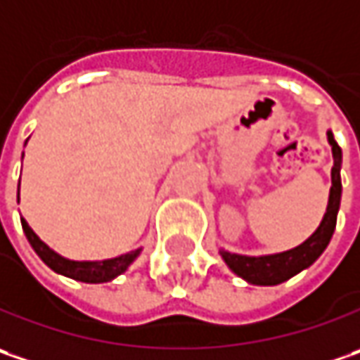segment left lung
<instances>
[{
	"label": "left lung",
	"instance_id": "obj_1",
	"mask_svg": "<svg viewBox=\"0 0 360 360\" xmlns=\"http://www.w3.org/2000/svg\"><path fill=\"white\" fill-rule=\"evenodd\" d=\"M328 143L333 147V187H330V197H328V207L322 217V224L319 229L300 243L298 248L282 252V254H274V256H259V258H250V256H238V254H229L221 252V256L226 259V264L238 274L240 278L248 280L250 284H258V286H276L286 282L288 278L302 272L310 264H314L322 252L326 250V245L330 242L336 227V213L340 205V193H342V185H340V165H342V150L338 147L333 133L328 131Z\"/></svg>",
	"mask_w": 360,
	"mask_h": 360
}]
</instances>
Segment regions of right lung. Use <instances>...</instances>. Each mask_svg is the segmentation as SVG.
<instances>
[{
  "label": "right lung",
  "mask_w": 360,
  "mask_h": 360,
  "mask_svg": "<svg viewBox=\"0 0 360 360\" xmlns=\"http://www.w3.org/2000/svg\"><path fill=\"white\" fill-rule=\"evenodd\" d=\"M22 227H24L27 242L32 243V248L36 250V254H38L39 258L44 259L54 272L64 274V276L74 278V280H80V282H88V284L110 282L112 278H117V276H120V274L124 272V270L133 264L134 258L141 254V250H134V252H129V254H124V256H118V258L112 259H102V262H72V259L62 258V256H58L56 252H52V250L34 233V229L27 226L25 219H22Z\"/></svg>",
  "instance_id": "right-lung-1"
}]
</instances>
